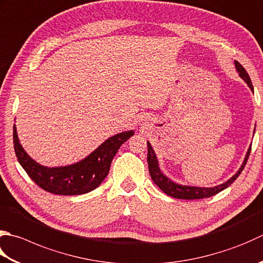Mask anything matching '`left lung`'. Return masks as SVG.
<instances>
[{
	"label": "left lung",
	"mask_w": 263,
	"mask_h": 263,
	"mask_svg": "<svg viewBox=\"0 0 263 263\" xmlns=\"http://www.w3.org/2000/svg\"><path fill=\"white\" fill-rule=\"evenodd\" d=\"M235 67L236 70L238 71V75L240 76V79H243L244 82L251 89V91L253 92V85H252V82L249 74L246 73V70L243 66H241L238 61L235 60ZM255 132V128H254ZM147 147H148V156H147V162H148V166H149V173H151V177L153 179V181L155 182L157 187L162 192L165 193L166 195L174 198H179V199H200V198H208L213 196V195H217L218 193L222 192L223 189L229 187L231 183H233L236 179L238 178L239 174L243 171L246 162H248L250 153H251V147L248 149V153H246L244 162L241 164L239 170L236 172L233 177L228 179L227 181L218 184V186L214 187H195V186H186V184H179L177 182H173L171 179H168L165 174H164L161 168H159V164H158V159L155 152L152 147L149 141H147Z\"/></svg>",
	"instance_id": "left-lung-1"
}]
</instances>
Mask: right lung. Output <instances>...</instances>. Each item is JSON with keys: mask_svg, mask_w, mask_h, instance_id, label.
Returning <instances> with one entry per match:
<instances>
[{"mask_svg": "<svg viewBox=\"0 0 263 263\" xmlns=\"http://www.w3.org/2000/svg\"><path fill=\"white\" fill-rule=\"evenodd\" d=\"M135 131H124L108 138L90 155L80 162L65 166L49 167L37 163L30 157L19 142L17 127L13 125V145L15 156L30 179L45 192L57 195H82L90 193L100 183L109 172L112 158L122 143L130 139Z\"/></svg>", "mask_w": 263, "mask_h": 263, "instance_id": "right-lung-1", "label": "right lung"}]
</instances>
